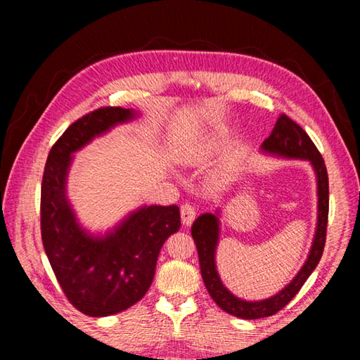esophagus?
Wrapping results in <instances>:
<instances>
[{
  "label": "esophagus",
  "mask_w": 360,
  "mask_h": 360,
  "mask_svg": "<svg viewBox=\"0 0 360 360\" xmlns=\"http://www.w3.org/2000/svg\"><path fill=\"white\" fill-rule=\"evenodd\" d=\"M195 214H197V210H195V206L191 203H186L181 206V219H182V224L184 225H191L195 219Z\"/></svg>",
  "instance_id": "obj_1"
}]
</instances>
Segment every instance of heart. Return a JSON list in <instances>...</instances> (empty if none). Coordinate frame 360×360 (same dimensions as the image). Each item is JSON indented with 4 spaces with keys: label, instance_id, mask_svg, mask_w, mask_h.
<instances>
[{
    "label": "heart",
    "instance_id": "heart-1",
    "mask_svg": "<svg viewBox=\"0 0 360 360\" xmlns=\"http://www.w3.org/2000/svg\"><path fill=\"white\" fill-rule=\"evenodd\" d=\"M222 146V136L216 133L214 136H211L210 139H206V141L200 146V148L193 152L191 155V160L192 162H202L205 158H208L210 155L214 154L219 149H221Z\"/></svg>",
    "mask_w": 360,
    "mask_h": 360
}]
</instances>
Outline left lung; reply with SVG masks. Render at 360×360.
<instances>
[{
  "label": "left lung",
  "instance_id": "8db88e82",
  "mask_svg": "<svg viewBox=\"0 0 360 360\" xmlns=\"http://www.w3.org/2000/svg\"><path fill=\"white\" fill-rule=\"evenodd\" d=\"M262 150L268 152L271 155L284 158H300V160H308L311 163L316 173V179H318V224H316V233L311 249H309L308 259L300 268V271L297 273L295 278L283 290H279L276 295L265 298V300L248 302L231 294L222 284L221 278H219L216 268V248L219 243V231H221V229H219V211H216L214 214L205 212V214L195 219L192 225V238L198 251L200 270H202V278L206 289H208L211 298L217 303L219 308H222L225 313L241 319L266 318V316L276 314L279 309H283L297 295V292L302 289V285L307 281L308 276L318 266L321 255L324 252L327 233V168L321 152L311 141V138L307 135V131L300 125H297L294 120L289 119L288 115L281 114L276 120L271 135L262 143Z\"/></svg>",
  "mask_w": 360,
  "mask_h": 360
}]
</instances>
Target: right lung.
Returning a JSON list of instances; mask_svg holds the SVG:
<instances>
[{"mask_svg": "<svg viewBox=\"0 0 360 360\" xmlns=\"http://www.w3.org/2000/svg\"><path fill=\"white\" fill-rule=\"evenodd\" d=\"M138 115L100 108L65 130L49 152L41 186V238L63 294L79 311L101 318L130 308L149 290L163 243L181 227L176 205L143 206L105 235L79 225L66 198L72 154Z\"/></svg>", "mask_w": 360, "mask_h": 360, "instance_id": "1", "label": "right lung"}]
</instances>
